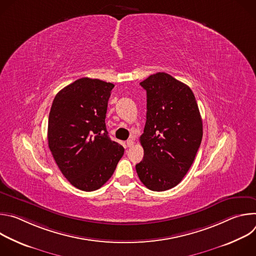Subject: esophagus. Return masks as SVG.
<instances>
[{
  "label": "esophagus",
  "mask_w": 256,
  "mask_h": 256,
  "mask_svg": "<svg viewBox=\"0 0 256 256\" xmlns=\"http://www.w3.org/2000/svg\"><path fill=\"white\" fill-rule=\"evenodd\" d=\"M134 140H126V146L128 147H132V146H134Z\"/></svg>",
  "instance_id": "obj_1"
}]
</instances>
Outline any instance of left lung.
I'll use <instances>...</instances> for the list:
<instances>
[{"mask_svg": "<svg viewBox=\"0 0 256 256\" xmlns=\"http://www.w3.org/2000/svg\"><path fill=\"white\" fill-rule=\"evenodd\" d=\"M147 91V120L140 138V180L153 192L176 186L192 165L202 138V120L192 89L166 72L140 83Z\"/></svg>", "mask_w": 256, "mask_h": 256, "instance_id": "left-lung-1", "label": "left lung"}]
</instances>
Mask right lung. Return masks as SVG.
Returning <instances> with one entry per match:
<instances>
[{
    "mask_svg": "<svg viewBox=\"0 0 256 256\" xmlns=\"http://www.w3.org/2000/svg\"><path fill=\"white\" fill-rule=\"evenodd\" d=\"M114 85L81 78L54 97L48 116V140L52 157L72 186L93 192L110 178L124 153L108 136V99Z\"/></svg>",
    "mask_w": 256,
    "mask_h": 256,
    "instance_id": "right-lung-1",
    "label": "right lung"
}]
</instances>
